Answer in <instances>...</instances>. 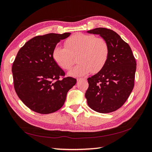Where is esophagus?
<instances>
[{"mask_svg":"<svg viewBox=\"0 0 152 152\" xmlns=\"http://www.w3.org/2000/svg\"><path fill=\"white\" fill-rule=\"evenodd\" d=\"M86 80V78H80V79H77V81L78 82H79V81H80V80Z\"/></svg>","mask_w":152,"mask_h":152,"instance_id":"esophagus-1","label":"esophagus"}]
</instances>
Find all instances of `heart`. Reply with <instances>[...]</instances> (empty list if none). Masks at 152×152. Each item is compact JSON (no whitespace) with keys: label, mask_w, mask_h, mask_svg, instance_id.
<instances>
[{"label":"heart","mask_w":152,"mask_h":152,"mask_svg":"<svg viewBox=\"0 0 152 152\" xmlns=\"http://www.w3.org/2000/svg\"><path fill=\"white\" fill-rule=\"evenodd\" d=\"M78 55L79 64L69 72L72 77H82L89 73H96L104 67L109 55L108 43L93 34L77 33L65 42V47L56 46L52 52L56 63L64 69H69L73 56Z\"/></svg>","instance_id":"obj_1"}]
</instances>
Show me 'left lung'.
<instances>
[{"mask_svg": "<svg viewBox=\"0 0 152 152\" xmlns=\"http://www.w3.org/2000/svg\"><path fill=\"white\" fill-rule=\"evenodd\" d=\"M88 33L98 34L108 43L109 55L101 70L88 81V105L100 113L115 111L125 104L134 86L136 62L132 50L116 32L96 28Z\"/></svg>", "mask_w": 152, "mask_h": 152, "instance_id": "obj_1", "label": "left lung"}]
</instances>
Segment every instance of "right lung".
Returning <instances> with one entry per match:
<instances>
[{"label": "right lung", "mask_w": 152, "mask_h": 152, "mask_svg": "<svg viewBox=\"0 0 152 152\" xmlns=\"http://www.w3.org/2000/svg\"><path fill=\"white\" fill-rule=\"evenodd\" d=\"M69 32L36 36L20 49L12 66L15 91L27 107L50 114L62 107L67 93L77 83L72 77L59 80L64 72L52 57V52Z\"/></svg>", "instance_id": "add662e5"}]
</instances>
